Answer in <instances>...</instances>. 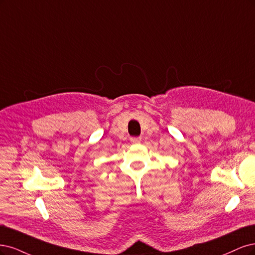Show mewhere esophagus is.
<instances>
[{
    "label": "esophagus",
    "instance_id": "obj_1",
    "mask_svg": "<svg viewBox=\"0 0 255 255\" xmlns=\"http://www.w3.org/2000/svg\"><path fill=\"white\" fill-rule=\"evenodd\" d=\"M130 142L132 144H137V143L141 142V137H131Z\"/></svg>",
    "mask_w": 255,
    "mask_h": 255
}]
</instances>
